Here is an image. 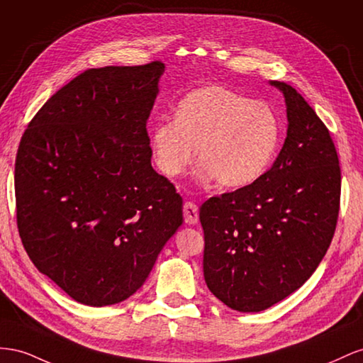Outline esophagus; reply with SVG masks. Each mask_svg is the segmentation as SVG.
Here are the masks:
<instances>
[{"mask_svg":"<svg viewBox=\"0 0 363 363\" xmlns=\"http://www.w3.org/2000/svg\"><path fill=\"white\" fill-rule=\"evenodd\" d=\"M184 220L187 225H196L199 220V208L194 202L184 203Z\"/></svg>","mask_w":363,"mask_h":363,"instance_id":"34e87169","label":"esophagus"}]
</instances>
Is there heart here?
<instances>
[{
	"label": "heart",
	"mask_w": 363,
	"mask_h": 363,
	"mask_svg": "<svg viewBox=\"0 0 363 363\" xmlns=\"http://www.w3.org/2000/svg\"><path fill=\"white\" fill-rule=\"evenodd\" d=\"M281 135V121L271 105L210 85L190 91L174 117L155 123L150 144L155 164L169 178L189 169L199 146L201 178L239 189L271 167Z\"/></svg>",
	"instance_id": "b5f03b06"
}]
</instances>
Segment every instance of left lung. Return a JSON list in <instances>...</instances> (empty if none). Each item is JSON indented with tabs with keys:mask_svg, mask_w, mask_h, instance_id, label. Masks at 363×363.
<instances>
[{
	"mask_svg": "<svg viewBox=\"0 0 363 363\" xmlns=\"http://www.w3.org/2000/svg\"><path fill=\"white\" fill-rule=\"evenodd\" d=\"M287 137L272 167L235 191L206 201L203 277L237 312H262L316 271L336 230L340 167L325 124L284 82Z\"/></svg>",
	"mask_w": 363,
	"mask_h": 363,
	"instance_id": "8db88e82",
	"label": "left lung"
}]
</instances>
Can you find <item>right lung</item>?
Returning <instances> with one entry per match:
<instances>
[{
	"label": "right lung",
	"mask_w": 363,
	"mask_h": 363,
	"mask_svg": "<svg viewBox=\"0 0 363 363\" xmlns=\"http://www.w3.org/2000/svg\"><path fill=\"white\" fill-rule=\"evenodd\" d=\"M164 69L162 62L86 69L21 138V240L38 271L80 304L135 294L182 225V198L153 170L146 129Z\"/></svg>",
	"instance_id": "add662e5"
}]
</instances>
